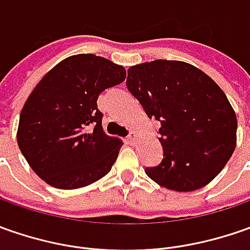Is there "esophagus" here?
Here are the masks:
<instances>
[{
	"label": "esophagus",
	"mask_w": 250,
	"mask_h": 250,
	"mask_svg": "<svg viewBox=\"0 0 250 250\" xmlns=\"http://www.w3.org/2000/svg\"><path fill=\"white\" fill-rule=\"evenodd\" d=\"M126 142H128L129 145H133V143L136 142V135H135V133H130L129 136L126 138Z\"/></svg>",
	"instance_id": "34e87169"
}]
</instances>
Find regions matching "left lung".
Masks as SVG:
<instances>
[{
	"label": "left lung",
	"mask_w": 250,
	"mask_h": 250,
	"mask_svg": "<svg viewBox=\"0 0 250 250\" xmlns=\"http://www.w3.org/2000/svg\"><path fill=\"white\" fill-rule=\"evenodd\" d=\"M126 86L161 125L164 157L147 177L177 192L211 182L236 145L235 111L220 86L196 66L167 60L130 66Z\"/></svg>",
	"instance_id": "left-lung-1"
}]
</instances>
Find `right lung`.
<instances>
[{
	"label": "right lung",
	"mask_w": 250,
	"mask_h": 250,
	"mask_svg": "<svg viewBox=\"0 0 250 250\" xmlns=\"http://www.w3.org/2000/svg\"><path fill=\"white\" fill-rule=\"evenodd\" d=\"M125 78L122 65L78 54L57 63L36 84L21 111L16 140L44 182L78 189L110 172L122 140L103 130L97 99Z\"/></svg>",
	"instance_id": "1"
}]
</instances>
